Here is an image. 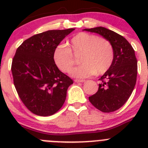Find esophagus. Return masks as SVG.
I'll return each instance as SVG.
<instances>
[{
	"label": "esophagus",
	"mask_w": 148,
	"mask_h": 148,
	"mask_svg": "<svg viewBox=\"0 0 148 148\" xmlns=\"http://www.w3.org/2000/svg\"><path fill=\"white\" fill-rule=\"evenodd\" d=\"M85 82V80H81V79H75V82L76 83H78V82H81V83H83V82Z\"/></svg>",
	"instance_id": "obj_1"
}]
</instances>
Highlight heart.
I'll use <instances>...</instances> for the list:
<instances>
[{
	"mask_svg": "<svg viewBox=\"0 0 148 148\" xmlns=\"http://www.w3.org/2000/svg\"><path fill=\"white\" fill-rule=\"evenodd\" d=\"M70 49L58 46L53 53L56 66L64 73L70 72L75 64L72 53H80L82 64L73 68V77L84 78L97 74H103L109 70L114 58V50L109 40L87 32H80L70 41Z\"/></svg>",
	"mask_w": 148,
	"mask_h": 148,
	"instance_id": "heart-1",
	"label": "heart"
}]
</instances>
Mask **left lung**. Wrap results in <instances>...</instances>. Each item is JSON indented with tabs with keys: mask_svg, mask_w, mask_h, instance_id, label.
<instances>
[{
	"mask_svg": "<svg viewBox=\"0 0 148 148\" xmlns=\"http://www.w3.org/2000/svg\"><path fill=\"white\" fill-rule=\"evenodd\" d=\"M84 30L95 32L111 43L114 58L109 70L99 80L96 93L89 97L90 103L104 113L117 110L126 103L136 85L137 60L130 44L119 34L102 27Z\"/></svg>",
	"mask_w": 148,
	"mask_h": 148,
	"instance_id": "1",
	"label": "left lung"
}]
</instances>
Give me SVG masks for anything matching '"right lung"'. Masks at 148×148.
<instances>
[{
    "label": "right lung",
    "instance_id": "obj_1",
    "mask_svg": "<svg viewBox=\"0 0 148 148\" xmlns=\"http://www.w3.org/2000/svg\"><path fill=\"white\" fill-rule=\"evenodd\" d=\"M74 28L48 30L24 40L12 63L14 85L24 105L34 114L52 116L63 106L70 77L58 70L53 53Z\"/></svg>",
    "mask_w": 148,
    "mask_h": 148
}]
</instances>
